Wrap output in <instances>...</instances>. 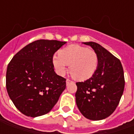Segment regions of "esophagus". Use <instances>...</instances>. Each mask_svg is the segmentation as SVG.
<instances>
[{
  "label": "esophagus",
  "instance_id": "34e87169",
  "mask_svg": "<svg viewBox=\"0 0 134 134\" xmlns=\"http://www.w3.org/2000/svg\"><path fill=\"white\" fill-rule=\"evenodd\" d=\"M71 82H72L70 80H69V79H67V80H66V84H67V85H68L70 84V83H71Z\"/></svg>",
  "mask_w": 134,
  "mask_h": 134
}]
</instances>
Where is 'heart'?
Segmentation results:
<instances>
[{
    "mask_svg": "<svg viewBox=\"0 0 134 134\" xmlns=\"http://www.w3.org/2000/svg\"><path fill=\"white\" fill-rule=\"evenodd\" d=\"M52 64L59 75H64L70 65L72 75L78 80H85L93 75L98 65V56L93 49L79 44H70L52 57Z\"/></svg>",
    "mask_w": 134,
    "mask_h": 134,
    "instance_id": "obj_1",
    "label": "heart"
}]
</instances>
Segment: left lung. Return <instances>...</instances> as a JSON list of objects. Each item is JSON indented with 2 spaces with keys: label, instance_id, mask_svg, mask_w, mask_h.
<instances>
[{
  "label": "left lung",
  "instance_id": "left-lung-1",
  "mask_svg": "<svg viewBox=\"0 0 134 134\" xmlns=\"http://www.w3.org/2000/svg\"><path fill=\"white\" fill-rule=\"evenodd\" d=\"M98 56V65L93 75L76 85V103L87 119L99 121L114 112L120 102L125 86L121 61L96 42H84Z\"/></svg>",
  "mask_w": 134,
  "mask_h": 134
}]
</instances>
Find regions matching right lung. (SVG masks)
<instances>
[{
  "label": "right lung",
  "instance_id": "right-lung-1",
  "mask_svg": "<svg viewBox=\"0 0 134 134\" xmlns=\"http://www.w3.org/2000/svg\"><path fill=\"white\" fill-rule=\"evenodd\" d=\"M66 41L40 39L13 56L6 71V89L10 100L26 116L45 115L52 109L66 87L57 75L52 57Z\"/></svg>",
  "mask_w": 134,
  "mask_h": 134
}]
</instances>
